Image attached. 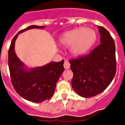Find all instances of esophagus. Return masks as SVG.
<instances>
[{"instance_id": "1", "label": "esophagus", "mask_w": 125, "mask_h": 125, "mask_svg": "<svg viewBox=\"0 0 125 125\" xmlns=\"http://www.w3.org/2000/svg\"><path fill=\"white\" fill-rule=\"evenodd\" d=\"M63 67H64V68L65 69H69L70 68V67H71V64H70V63L69 62L65 61L64 62V64H63Z\"/></svg>"}]
</instances>
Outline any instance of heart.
I'll return each mask as SVG.
<instances>
[{"label": "heart", "mask_w": 125, "mask_h": 125, "mask_svg": "<svg viewBox=\"0 0 125 125\" xmlns=\"http://www.w3.org/2000/svg\"><path fill=\"white\" fill-rule=\"evenodd\" d=\"M96 39L94 30L77 29L65 33L60 39V42L66 47L70 46V52L72 55L81 56L90 50Z\"/></svg>", "instance_id": "1"}]
</instances>
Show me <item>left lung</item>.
<instances>
[{"mask_svg": "<svg viewBox=\"0 0 125 125\" xmlns=\"http://www.w3.org/2000/svg\"><path fill=\"white\" fill-rule=\"evenodd\" d=\"M100 44L86 56L70 61L73 72L72 86L84 98L96 96L109 85L116 74L114 39L104 27L98 26Z\"/></svg>", "mask_w": 125, "mask_h": 125, "instance_id": "1", "label": "left lung"}]
</instances>
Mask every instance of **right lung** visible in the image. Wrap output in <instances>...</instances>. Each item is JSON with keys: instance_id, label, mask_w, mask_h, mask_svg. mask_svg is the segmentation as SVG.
Listing matches in <instances>:
<instances>
[{"instance_id": "obj_1", "label": "right lung", "mask_w": 125, "mask_h": 125, "mask_svg": "<svg viewBox=\"0 0 125 125\" xmlns=\"http://www.w3.org/2000/svg\"><path fill=\"white\" fill-rule=\"evenodd\" d=\"M44 28V26L31 25L20 31L12 39L8 51V65L14 90L21 97L35 103L49 100L53 96L56 83L64 71V60L51 62L41 67H29L17 56L14 45L20 33L30 29Z\"/></svg>"}]
</instances>
